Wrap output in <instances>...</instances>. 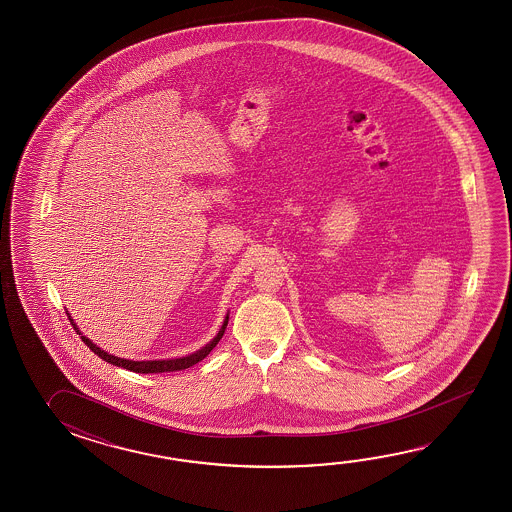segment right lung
I'll return each mask as SVG.
<instances>
[{"instance_id": "right-lung-1", "label": "right lung", "mask_w": 512, "mask_h": 512, "mask_svg": "<svg viewBox=\"0 0 512 512\" xmlns=\"http://www.w3.org/2000/svg\"><path fill=\"white\" fill-rule=\"evenodd\" d=\"M67 316H69L71 324L75 327L77 335H80V338H82V342H84L87 348L91 349L95 355H98L102 360H106L109 364H113V366H119V368H124V370L135 371V373H166V371L186 370V368L194 366V364H197L199 360L205 359L208 353L218 346V342L221 340V337H223V333H225V329H227V324H229V315H227L225 316V320H223V324L219 327L218 335L212 338L208 344H205L203 348L197 349V351L190 353V355H186V357L164 360H130L120 359V357H115V355H111L108 351L98 348L97 344H93V340H89L86 335H82V331L78 329L77 324L73 322V318H71L69 313H67Z\"/></svg>"}]
</instances>
